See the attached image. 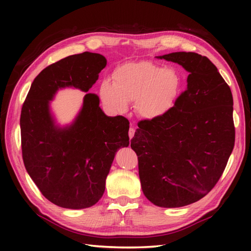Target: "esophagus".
<instances>
[{
    "label": "esophagus",
    "mask_w": 251,
    "mask_h": 251,
    "mask_svg": "<svg viewBox=\"0 0 251 251\" xmlns=\"http://www.w3.org/2000/svg\"><path fill=\"white\" fill-rule=\"evenodd\" d=\"M135 128H134V127H132V126H130V128H129V131H128V136H129V138H130V139H131V138L132 137H134L135 136Z\"/></svg>",
    "instance_id": "obj_1"
}]
</instances>
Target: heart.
<instances>
[{"instance_id":"1","label":"heart","mask_w":251,"mask_h":251,"mask_svg":"<svg viewBox=\"0 0 251 251\" xmlns=\"http://www.w3.org/2000/svg\"><path fill=\"white\" fill-rule=\"evenodd\" d=\"M180 85L177 71L150 61L126 62L112 73V84H101L100 99L111 113H123L135 101L137 114L156 120L174 106Z\"/></svg>"}]
</instances>
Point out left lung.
<instances>
[{"instance_id":"1","label":"left lung","mask_w":251,"mask_h":251,"mask_svg":"<svg viewBox=\"0 0 251 251\" xmlns=\"http://www.w3.org/2000/svg\"><path fill=\"white\" fill-rule=\"evenodd\" d=\"M157 58L189 72L186 89L167 114L138 123L130 147L147 199L182 207L209 193L226 166L235 142L233 97L207 57L177 51Z\"/></svg>"}]
</instances>
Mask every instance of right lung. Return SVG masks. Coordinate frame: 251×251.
I'll return each instance as SVG.
<instances>
[{"mask_svg":"<svg viewBox=\"0 0 251 251\" xmlns=\"http://www.w3.org/2000/svg\"><path fill=\"white\" fill-rule=\"evenodd\" d=\"M106 66L100 54L85 51L45 68L32 83L21 109V150L25 167L47 200L62 208L94 206L105 189L115 153L129 146V122L108 116L89 89ZM87 93L70 126H58L49 101L59 89Z\"/></svg>","mask_w":251,"mask_h":251,"instance_id":"add662e5","label":"right lung"}]
</instances>
